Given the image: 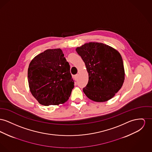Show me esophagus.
Segmentation results:
<instances>
[{
	"mask_svg": "<svg viewBox=\"0 0 152 152\" xmlns=\"http://www.w3.org/2000/svg\"><path fill=\"white\" fill-rule=\"evenodd\" d=\"M77 78H78V74H76V75H74V79H75V80H77Z\"/></svg>",
	"mask_w": 152,
	"mask_h": 152,
	"instance_id": "1",
	"label": "esophagus"
}]
</instances>
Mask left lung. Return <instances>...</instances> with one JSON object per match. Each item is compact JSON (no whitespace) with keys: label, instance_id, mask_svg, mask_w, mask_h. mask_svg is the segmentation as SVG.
<instances>
[{"label":"left lung","instance_id":"1","mask_svg":"<svg viewBox=\"0 0 152 152\" xmlns=\"http://www.w3.org/2000/svg\"><path fill=\"white\" fill-rule=\"evenodd\" d=\"M76 51L89 74L88 83L83 89L85 95L96 102L110 100L121 89L124 80L119 52L106 44L91 42L77 47Z\"/></svg>","mask_w":152,"mask_h":152}]
</instances>
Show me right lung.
<instances>
[{"mask_svg":"<svg viewBox=\"0 0 152 152\" xmlns=\"http://www.w3.org/2000/svg\"><path fill=\"white\" fill-rule=\"evenodd\" d=\"M28 79L31 93L45 106L66 102L74 86L69 63L59 48L47 50L34 57Z\"/></svg>","mask_w":152,"mask_h":152,"instance_id":"obj_1","label":"right lung"}]
</instances>
